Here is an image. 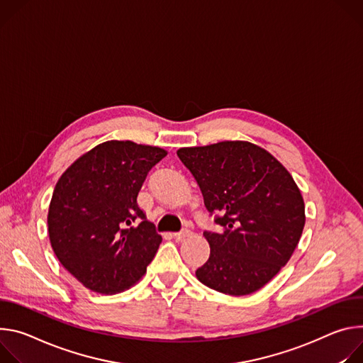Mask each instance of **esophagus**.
<instances>
[{
    "label": "esophagus",
    "instance_id": "34e87169",
    "mask_svg": "<svg viewBox=\"0 0 363 363\" xmlns=\"http://www.w3.org/2000/svg\"><path fill=\"white\" fill-rule=\"evenodd\" d=\"M189 235V229H183V230H180V232H174L173 233V236L176 238V239H182V238H184V236H187Z\"/></svg>",
    "mask_w": 363,
    "mask_h": 363
}]
</instances>
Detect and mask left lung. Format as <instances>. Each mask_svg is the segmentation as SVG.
Listing matches in <instances>:
<instances>
[{
    "instance_id": "8db88e82",
    "label": "left lung",
    "mask_w": 363,
    "mask_h": 363,
    "mask_svg": "<svg viewBox=\"0 0 363 363\" xmlns=\"http://www.w3.org/2000/svg\"><path fill=\"white\" fill-rule=\"evenodd\" d=\"M203 202L222 232L205 230L209 259L196 269L206 287L247 296L291 258L306 223L301 193L286 167L247 141L180 148Z\"/></svg>"
}]
</instances>
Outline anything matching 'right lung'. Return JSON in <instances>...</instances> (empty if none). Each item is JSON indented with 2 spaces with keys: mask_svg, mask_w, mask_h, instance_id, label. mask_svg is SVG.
<instances>
[{
  "mask_svg": "<svg viewBox=\"0 0 363 363\" xmlns=\"http://www.w3.org/2000/svg\"><path fill=\"white\" fill-rule=\"evenodd\" d=\"M166 155L158 147L106 141L59 179L48 216L50 244L60 264L86 289L119 293L145 274L161 235L137 196L148 172Z\"/></svg>",
  "mask_w": 363,
  "mask_h": 363,
  "instance_id": "add662e5",
  "label": "right lung"
}]
</instances>
